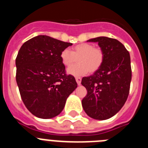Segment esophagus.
<instances>
[{"label": "esophagus", "instance_id": "obj_1", "mask_svg": "<svg viewBox=\"0 0 148 148\" xmlns=\"http://www.w3.org/2000/svg\"><path fill=\"white\" fill-rule=\"evenodd\" d=\"M75 80H76V82L78 85H80L81 82H82V78L81 77H75Z\"/></svg>", "mask_w": 148, "mask_h": 148}]
</instances>
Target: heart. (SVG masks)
I'll return each mask as SVG.
<instances>
[{
    "label": "heart",
    "instance_id": "b5f03b06",
    "mask_svg": "<svg viewBox=\"0 0 148 148\" xmlns=\"http://www.w3.org/2000/svg\"><path fill=\"white\" fill-rule=\"evenodd\" d=\"M61 62L65 66L74 64L78 59V64L67 70V73L73 75H82L88 72L92 73L97 71L104 61V53L100 48L94 47L90 44L83 43L73 47L70 52L64 49L61 53Z\"/></svg>",
    "mask_w": 148,
    "mask_h": 148
}]
</instances>
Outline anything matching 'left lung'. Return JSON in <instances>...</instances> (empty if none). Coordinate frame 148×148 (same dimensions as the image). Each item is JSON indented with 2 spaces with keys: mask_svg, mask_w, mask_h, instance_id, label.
Instances as JSON below:
<instances>
[{
  "mask_svg": "<svg viewBox=\"0 0 148 148\" xmlns=\"http://www.w3.org/2000/svg\"><path fill=\"white\" fill-rule=\"evenodd\" d=\"M87 41L98 43L104 53V61L93 75L82 78V84L87 90L82 107L94 119H108L121 109L129 95L132 77L130 53L114 38L102 36Z\"/></svg>",
  "mask_w": 148,
  "mask_h": 148,
  "instance_id": "obj_1",
  "label": "left lung"
}]
</instances>
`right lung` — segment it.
Listing matches in <instances>:
<instances>
[{"mask_svg":"<svg viewBox=\"0 0 148 148\" xmlns=\"http://www.w3.org/2000/svg\"><path fill=\"white\" fill-rule=\"evenodd\" d=\"M47 35H38L21 46L15 60L16 82L23 104L40 119L61 113L66 99L77 87L75 78L66 75L61 53L71 46Z\"/></svg>","mask_w":148,"mask_h":148,"instance_id":"add662e5","label":"right lung"}]
</instances>
